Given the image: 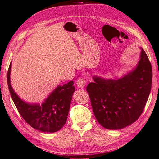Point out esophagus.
<instances>
[{"mask_svg":"<svg viewBox=\"0 0 159 159\" xmlns=\"http://www.w3.org/2000/svg\"><path fill=\"white\" fill-rule=\"evenodd\" d=\"M85 84H86L85 80L84 78H81L78 79L76 82L77 86H78V87L80 88H84L85 87Z\"/></svg>","mask_w":159,"mask_h":159,"instance_id":"esophagus-1","label":"esophagus"}]
</instances>
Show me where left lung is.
Masks as SVG:
<instances>
[{"label": "left lung", "mask_w": 159, "mask_h": 159, "mask_svg": "<svg viewBox=\"0 0 159 159\" xmlns=\"http://www.w3.org/2000/svg\"><path fill=\"white\" fill-rule=\"evenodd\" d=\"M137 66L121 78L93 75L87 90L95 117L103 127L121 129L141 116L151 89L152 67L142 48Z\"/></svg>", "instance_id": "obj_1"}]
</instances>
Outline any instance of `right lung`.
I'll list each match as a JSON object with an SVG mask.
<instances>
[{
    "label": "right lung",
    "mask_w": 159,
    "mask_h": 159,
    "mask_svg": "<svg viewBox=\"0 0 159 159\" xmlns=\"http://www.w3.org/2000/svg\"><path fill=\"white\" fill-rule=\"evenodd\" d=\"M12 62L9 66L7 81L13 102L25 121L38 131L54 133L60 130L67 121L71 101L75 88L74 81L64 85H57L52 92L40 104L29 103L21 99L14 92L11 84Z\"/></svg>",
    "instance_id": "1"
}]
</instances>
